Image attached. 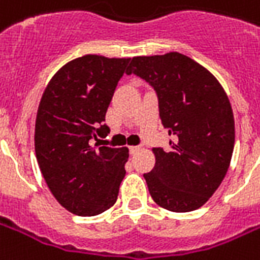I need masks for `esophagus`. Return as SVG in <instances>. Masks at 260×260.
<instances>
[{
    "instance_id": "esophagus-1",
    "label": "esophagus",
    "mask_w": 260,
    "mask_h": 260,
    "mask_svg": "<svg viewBox=\"0 0 260 260\" xmlns=\"http://www.w3.org/2000/svg\"><path fill=\"white\" fill-rule=\"evenodd\" d=\"M139 146H131L129 147V151H131V154H135L136 151H139Z\"/></svg>"
}]
</instances>
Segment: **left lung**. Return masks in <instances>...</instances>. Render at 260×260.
Returning <instances> with one entry per match:
<instances>
[{
  "instance_id": "left-lung-1",
  "label": "left lung",
  "mask_w": 260,
  "mask_h": 260,
  "mask_svg": "<svg viewBox=\"0 0 260 260\" xmlns=\"http://www.w3.org/2000/svg\"><path fill=\"white\" fill-rule=\"evenodd\" d=\"M154 88L171 150L154 147L145 174L150 196L172 212L203 207L226 176L234 149V117L226 92L205 67L179 52L132 59L126 74Z\"/></svg>"
}]
</instances>
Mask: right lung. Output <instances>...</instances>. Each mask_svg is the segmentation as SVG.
<instances>
[{
	"label": "right lung",
	"instance_id": "right-lung-1",
	"mask_svg": "<svg viewBox=\"0 0 260 260\" xmlns=\"http://www.w3.org/2000/svg\"><path fill=\"white\" fill-rule=\"evenodd\" d=\"M129 60L77 57L52 77L38 106L34 146L41 174L57 203L78 216L99 215L117 201L129 151L92 146V139L110 132L106 111Z\"/></svg>",
	"mask_w": 260,
	"mask_h": 260
}]
</instances>
